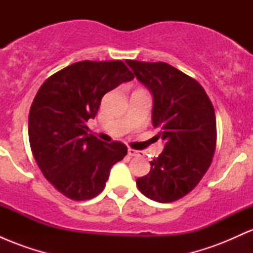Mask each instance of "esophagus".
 I'll return each mask as SVG.
<instances>
[{
  "instance_id": "1",
  "label": "esophagus",
  "mask_w": 253,
  "mask_h": 253,
  "mask_svg": "<svg viewBox=\"0 0 253 253\" xmlns=\"http://www.w3.org/2000/svg\"><path fill=\"white\" fill-rule=\"evenodd\" d=\"M127 152H128V156H130V157L139 156V151H135V150H133V149H128V150H127Z\"/></svg>"
}]
</instances>
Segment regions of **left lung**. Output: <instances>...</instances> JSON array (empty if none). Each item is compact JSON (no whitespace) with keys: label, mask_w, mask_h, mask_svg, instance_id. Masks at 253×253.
<instances>
[{"label":"left lung","mask_w":253,"mask_h":253,"mask_svg":"<svg viewBox=\"0 0 253 253\" xmlns=\"http://www.w3.org/2000/svg\"><path fill=\"white\" fill-rule=\"evenodd\" d=\"M126 63L152 92V124L165 143L136 187L153 201L173 202L189 194L211 167L216 147L214 107L201 84L169 64Z\"/></svg>","instance_id":"8db88e82"}]
</instances>
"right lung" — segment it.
<instances>
[{
    "mask_svg": "<svg viewBox=\"0 0 253 253\" xmlns=\"http://www.w3.org/2000/svg\"><path fill=\"white\" fill-rule=\"evenodd\" d=\"M134 75L121 60H83L50 76L38 90L28 117L31 150L43 177L76 201L97 196L112 167L127 155L120 141L89 134L103 95Z\"/></svg>",
    "mask_w": 253,
    "mask_h": 253,
    "instance_id": "right-lung-1",
    "label": "right lung"
}]
</instances>
